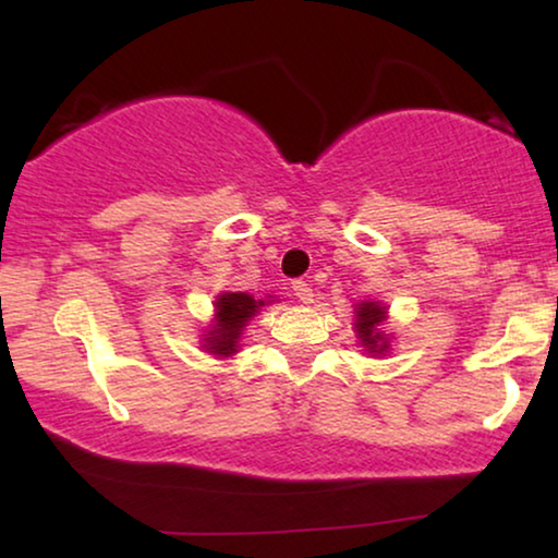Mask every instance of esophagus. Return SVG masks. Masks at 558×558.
Returning <instances> with one entry per match:
<instances>
[{
  "label": "esophagus",
  "mask_w": 558,
  "mask_h": 558,
  "mask_svg": "<svg viewBox=\"0 0 558 558\" xmlns=\"http://www.w3.org/2000/svg\"><path fill=\"white\" fill-rule=\"evenodd\" d=\"M292 289H294V296H296V300H300L302 304H312V296H315V294H312V287L307 284V281H294V284H292Z\"/></svg>",
  "instance_id": "esophagus-1"
}]
</instances>
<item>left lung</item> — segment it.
I'll use <instances>...</instances> for the list:
<instances>
[{"label":"left lung","mask_w":558,"mask_h":558,"mask_svg":"<svg viewBox=\"0 0 558 558\" xmlns=\"http://www.w3.org/2000/svg\"><path fill=\"white\" fill-rule=\"evenodd\" d=\"M388 319V307L384 302L363 300L355 304V338L371 357H380L391 350V335H386L384 325Z\"/></svg>","instance_id":"1"}]
</instances>
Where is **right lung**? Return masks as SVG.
<instances>
[{"mask_svg":"<svg viewBox=\"0 0 558 558\" xmlns=\"http://www.w3.org/2000/svg\"><path fill=\"white\" fill-rule=\"evenodd\" d=\"M274 296L254 300L246 292H220L213 302L210 325L203 330L201 348L213 357H231L239 353L241 335L246 330L248 319L258 315L266 304H274Z\"/></svg>","mask_w":558,"mask_h":558,"instance_id":"add662e5","label":"right lung"}]
</instances>
